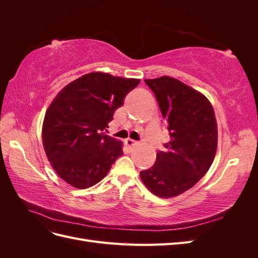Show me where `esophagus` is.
Instances as JSON below:
<instances>
[{"label":"esophagus","instance_id":"1","mask_svg":"<svg viewBox=\"0 0 258 258\" xmlns=\"http://www.w3.org/2000/svg\"><path fill=\"white\" fill-rule=\"evenodd\" d=\"M124 144H126V146L128 147V148H134L138 143L136 142V141H134V140H131V139H127L126 141H124Z\"/></svg>","mask_w":258,"mask_h":258}]
</instances>
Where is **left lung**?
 <instances>
[{"label": "left lung", "mask_w": 258, "mask_h": 258, "mask_svg": "<svg viewBox=\"0 0 258 258\" xmlns=\"http://www.w3.org/2000/svg\"><path fill=\"white\" fill-rule=\"evenodd\" d=\"M144 82L168 122L171 140L140 176L156 196L174 197L191 188L212 165L217 147L214 111L204 95L172 77Z\"/></svg>", "instance_id": "8db88e82"}]
</instances>
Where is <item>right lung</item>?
Wrapping results in <instances>:
<instances>
[{
	"label": "right lung",
	"mask_w": 258,
	"mask_h": 258,
	"mask_svg": "<svg viewBox=\"0 0 258 258\" xmlns=\"http://www.w3.org/2000/svg\"><path fill=\"white\" fill-rule=\"evenodd\" d=\"M140 80L93 72L70 83L45 114L43 144L52 168L76 188L100 182L122 155V143L102 131Z\"/></svg>",
	"instance_id": "right-lung-1"
}]
</instances>
